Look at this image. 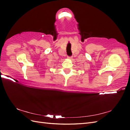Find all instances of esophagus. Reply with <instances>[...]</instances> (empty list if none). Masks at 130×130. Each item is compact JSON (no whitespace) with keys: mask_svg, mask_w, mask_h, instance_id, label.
<instances>
[{"mask_svg":"<svg viewBox=\"0 0 130 130\" xmlns=\"http://www.w3.org/2000/svg\"><path fill=\"white\" fill-rule=\"evenodd\" d=\"M67 58H68V59H72V58H73V56H71V57H69V56H68V57H67Z\"/></svg>","mask_w":130,"mask_h":130,"instance_id":"esophagus-1","label":"esophagus"}]
</instances>
